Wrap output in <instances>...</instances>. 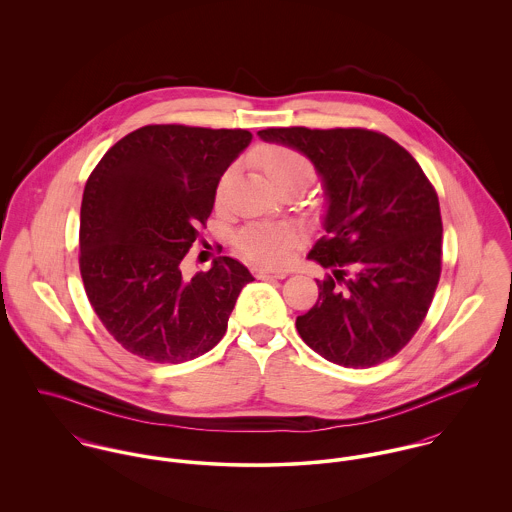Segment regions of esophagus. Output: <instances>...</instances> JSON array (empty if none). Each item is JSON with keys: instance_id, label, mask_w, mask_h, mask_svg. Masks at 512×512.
<instances>
[{"instance_id": "1", "label": "esophagus", "mask_w": 512, "mask_h": 512, "mask_svg": "<svg viewBox=\"0 0 512 512\" xmlns=\"http://www.w3.org/2000/svg\"><path fill=\"white\" fill-rule=\"evenodd\" d=\"M254 276L260 280L266 278H276V280H284L288 276L286 270H272V268H254Z\"/></svg>"}]
</instances>
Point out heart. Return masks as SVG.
I'll use <instances>...</instances> for the list:
<instances>
[{"label": "heart", "instance_id": "b5f03b06", "mask_svg": "<svg viewBox=\"0 0 512 512\" xmlns=\"http://www.w3.org/2000/svg\"><path fill=\"white\" fill-rule=\"evenodd\" d=\"M256 163L268 177V181L276 187H307L313 179V165L311 161L295 151L292 147L264 146L254 153ZM232 171H226L220 177L217 187V199L222 197ZM295 242V232L286 224H250L236 236L238 250L256 262L262 264H282L288 260Z\"/></svg>", "mask_w": 512, "mask_h": 512}]
</instances>
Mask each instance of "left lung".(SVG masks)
Returning a JSON list of instances; mask_svg holds the SVG:
<instances>
[{"label":"left lung","mask_w":512,"mask_h":512,"mask_svg":"<svg viewBox=\"0 0 512 512\" xmlns=\"http://www.w3.org/2000/svg\"><path fill=\"white\" fill-rule=\"evenodd\" d=\"M264 142L303 153L321 177L327 211L309 260L331 270L297 333L335 365L394 357L422 325L441 274V215L418 161L361 128H268Z\"/></svg>","instance_id":"obj_1"}]
</instances>
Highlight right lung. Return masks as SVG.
Instances as JSON below:
<instances>
[{
	"label": "right lung",
	"mask_w": 512,
	"mask_h": 512,
	"mask_svg": "<svg viewBox=\"0 0 512 512\" xmlns=\"http://www.w3.org/2000/svg\"><path fill=\"white\" fill-rule=\"evenodd\" d=\"M252 142L248 130L144 126L110 147L80 207V276L108 333L149 363L179 365L211 351L254 278L222 256L183 276L220 177Z\"/></svg>",
	"instance_id": "right-lung-1"
}]
</instances>
